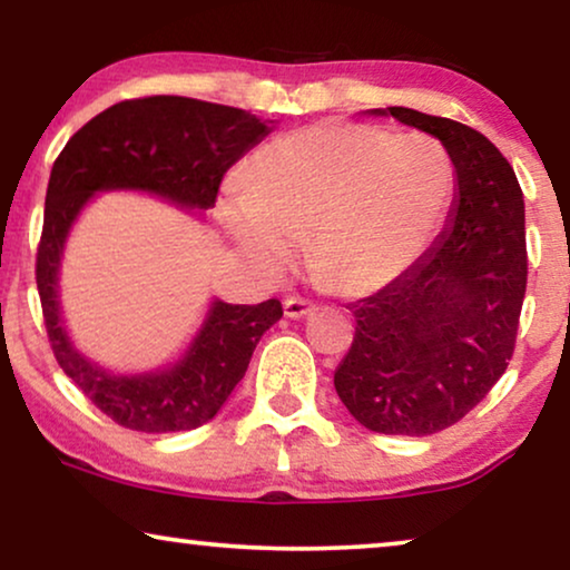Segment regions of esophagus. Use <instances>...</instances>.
Wrapping results in <instances>:
<instances>
[{"label":"esophagus","mask_w":570,"mask_h":570,"mask_svg":"<svg viewBox=\"0 0 570 570\" xmlns=\"http://www.w3.org/2000/svg\"><path fill=\"white\" fill-rule=\"evenodd\" d=\"M283 308H285L287 318H303V316H311L316 311L314 303L306 298H295V295L283 303Z\"/></svg>","instance_id":"esophagus-1"}]
</instances>
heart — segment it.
<instances>
[{
    "mask_svg": "<svg viewBox=\"0 0 570 570\" xmlns=\"http://www.w3.org/2000/svg\"><path fill=\"white\" fill-rule=\"evenodd\" d=\"M246 189L223 217L238 246L272 275L306 240L311 277L324 291L365 295L415 262L456 189L439 139L376 124L318 121L269 139L248 160Z\"/></svg>",
    "mask_w": 570,
    "mask_h": 570,
    "instance_id": "b5f03b06",
    "label": "heart"
}]
</instances>
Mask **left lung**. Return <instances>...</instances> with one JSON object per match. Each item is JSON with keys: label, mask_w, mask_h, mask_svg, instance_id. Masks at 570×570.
<instances>
[{"label": "left lung", "mask_w": 570, "mask_h": 570, "mask_svg": "<svg viewBox=\"0 0 570 570\" xmlns=\"http://www.w3.org/2000/svg\"><path fill=\"white\" fill-rule=\"evenodd\" d=\"M376 114L441 139L459 199L439 240L353 306L355 337L334 389L368 431L431 435L478 407L509 368L527 293L524 197L478 129L402 106Z\"/></svg>", "instance_id": "left-lung-1"}]
</instances>
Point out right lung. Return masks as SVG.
<instances>
[{"label":"right lung","instance_id":"right-lung-1","mask_svg":"<svg viewBox=\"0 0 570 570\" xmlns=\"http://www.w3.org/2000/svg\"><path fill=\"white\" fill-rule=\"evenodd\" d=\"M267 131V121L240 108L145 96L106 108L75 131L53 160L36 254L46 334L61 371L121 428L174 433L213 420L244 379L262 334L279 322L283 306L277 298L256 306L215 301L189 353L174 368L111 376L85 361L61 326L57 272L69 225L104 189H142L181 207H215L225 170Z\"/></svg>","mask_w":570,"mask_h":570}]
</instances>
